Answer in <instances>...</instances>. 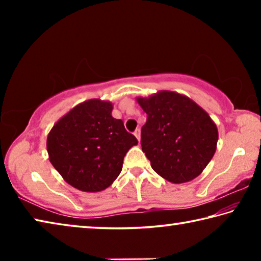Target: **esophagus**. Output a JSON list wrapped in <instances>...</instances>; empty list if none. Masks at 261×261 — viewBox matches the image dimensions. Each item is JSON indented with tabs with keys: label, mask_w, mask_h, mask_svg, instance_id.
Returning <instances> with one entry per match:
<instances>
[{
	"label": "esophagus",
	"mask_w": 261,
	"mask_h": 261,
	"mask_svg": "<svg viewBox=\"0 0 261 261\" xmlns=\"http://www.w3.org/2000/svg\"><path fill=\"white\" fill-rule=\"evenodd\" d=\"M134 135L136 136L137 139L140 140V130H139V129H136V131L134 132Z\"/></svg>",
	"instance_id": "34e87169"
}]
</instances>
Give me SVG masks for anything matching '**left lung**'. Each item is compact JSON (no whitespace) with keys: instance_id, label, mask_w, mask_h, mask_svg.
<instances>
[{"instance_id":"8db88e82","label":"left lung","mask_w":261,"mask_h":261,"mask_svg":"<svg viewBox=\"0 0 261 261\" xmlns=\"http://www.w3.org/2000/svg\"><path fill=\"white\" fill-rule=\"evenodd\" d=\"M147 114L141 127V149L153 170L171 183L199 176L216 151V124L200 106L183 94L160 91L137 98Z\"/></svg>"}]
</instances>
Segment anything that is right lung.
<instances>
[{
  "label": "right lung",
  "instance_id": "obj_1",
  "mask_svg": "<svg viewBox=\"0 0 261 261\" xmlns=\"http://www.w3.org/2000/svg\"><path fill=\"white\" fill-rule=\"evenodd\" d=\"M112 112L109 101H84L61 117L48 134L50 163L65 182L81 191L99 192L112 185L121 173L126 152L138 144Z\"/></svg>",
  "mask_w": 261,
  "mask_h": 261
}]
</instances>
